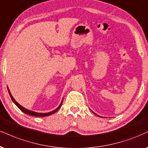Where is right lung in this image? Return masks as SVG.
<instances>
[{"instance_id": "obj_1", "label": "right lung", "mask_w": 148, "mask_h": 148, "mask_svg": "<svg viewBox=\"0 0 148 148\" xmlns=\"http://www.w3.org/2000/svg\"><path fill=\"white\" fill-rule=\"evenodd\" d=\"M8 92H9V94H10V97H11L12 100L13 101V102H14V103H15L16 106L18 107V108L19 109H20V110H21V111L25 113V114H29V115H31V116H34L43 117V116H49V115L55 113V112H57L58 110L60 109V106H61L62 103H63V101H62L61 103H60V105L59 106V107H58V108H56V109L55 110H54V111L51 112H48V113H37V112H32V111H29V110H27V109H25V108H23V107L21 106V105H19L18 103L16 102V101L14 100V99L13 98V97H12V94H11V93H10V90H9V89H8Z\"/></svg>"}]
</instances>
